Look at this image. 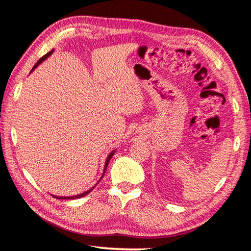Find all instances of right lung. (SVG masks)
Here are the masks:
<instances>
[{"label":"right lung","mask_w":251,"mask_h":251,"mask_svg":"<svg viewBox=\"0 0 251 251\" xmlns=\"http://www.w3.org/2000/svg\"><path fill=\"white\" fill-rule=\"evenodd\" d=\"M52 53H53V50H51L50 52H48L47 53V54H45L42 58H40V60H39V62H37L35 65H34V67L32 68V70H31V72L35 69V68L37 67V66H39L41 63H43L44 62V60L45 59H46L48 56H50L51 54H52ZM114 153H115V151H111V153L109 154V156H108V158H107V160H105V163H104V169H103V173H102V176L100 177V180H98V182H97V183L96 184H98V183H100V180L102 179V177H103V175H104V173H105V170H107V168H108V164H109V161L111 160V158H112V156L114 155ZM96 184L92 187V188H90L89 189V191H87V192H85V193H82V194H79V195H76V196H71V197H59V196H54V195H53V197H54V198H56V199H59V200H73V199H78V198H81V197H83V196H86V195H88L90 192H92L93 191V189H94V187L96 186Z\"/></svg>","instance_id":"1"}]
</instances>
